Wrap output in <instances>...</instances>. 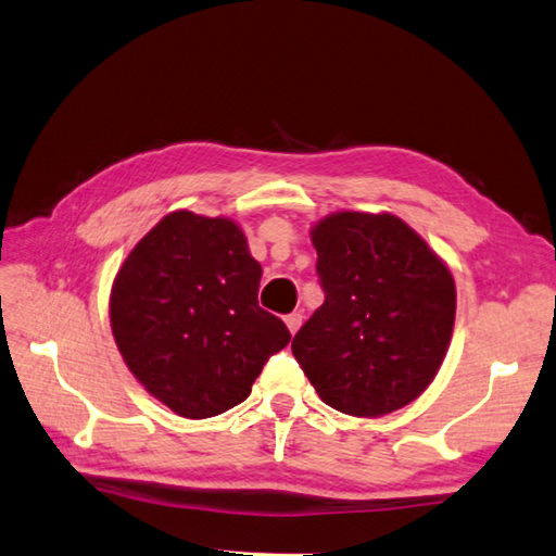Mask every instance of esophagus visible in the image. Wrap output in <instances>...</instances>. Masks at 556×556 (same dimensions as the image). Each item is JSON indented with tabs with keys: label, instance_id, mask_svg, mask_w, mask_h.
Returning <instances> with one entry per match:
<instances>
[{
	"label": "esophagus",
	"instance_id": "1",
	"mask_svg": "<svg viewBox=\"0 0 556 556\" xmlns=\"http://www.w3.org/2000/svg\"><path fill=\"white\" fill-rule=\"evenodd\" d=\"M285 323H287V327H289V332H291V334H296V332H299V327H301V323H303V315H301V311L287 315V317H285Z\"/></svg>",
	"mask_w": 556,
	"mask_h": 556
}]
</instances>
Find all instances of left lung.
<instances>
[{
	"label": "left lung",
	"mask_w": 556,
	"mask_h": 556,
	"mask_svg": "<svg viewBox=\"0 0 556 556\" xmlns=\"http://www.w3.org/2000/svg\"><path fill=\"white\" fill-rule=\"evenodd\" d=\"M311 239L325 303L293 337V356L317 396L346 416L404 408L434 380L452 341V271L389 212H334Z\"/></svg>",
	"instance_id": "8db88e82"
}]
</instances>
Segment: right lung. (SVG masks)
<instances>
[{
    "instance_id": "add662e5",
    "label": "right lung",
    "mask_w": 556,
    "mask_h": 556,
    "mask_svg": "<svg viewBox=\"0 0 556 556\" xmlns=\"http://www.w3.org/2000/svg\"><path fill=\"white\" fill-rule=\"evenodd\" d=\"M263 267L239 224L169 212L119 267L110 323L128 370L184 418L239 406L291 334L257 305Z\"/></svg>"
}]
</instances>
